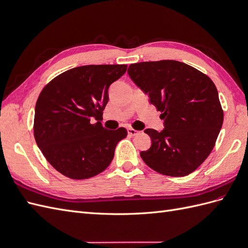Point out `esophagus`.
<instances>
[{
  "label": "esophagus",
  "mask_w": 248,
  "mask_h": 248,
  "mask_svg": "<svg viewBox=\"0 0 248 248\" xmlns=\"http://www.w3.org/2000/svg\"><path fill=\"white\" fill-rule=\"evenodd\" d=\"M127 132H128V134H129V136H131V137L137 136V134L139 133V131H138V130L131 128V127H129V128H127Z\"/></svg>",
  "instance_id": "34e87169"
}]
</instances>
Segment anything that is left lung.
Returning a JSON list of instances; mask_svg holds the SVG:
<instances>
[{"instance_id": "8db88e82", "label": "left lung", "mask_w": 248, "mask_h": 248, "mask_svg": "<svg viewBox=\"0 0 248 248\" xmlns=\"http://www.w3.org/2000/svg\"><path fill=\"white\" fill-rule=\"evenodd\" d=\"M131 80L161 112L164 128H148L152 145L140 157L159 174L183 177L211 153L223 122L218 92L211 78L174 60L128 67Z\"/></svg>"}]
</instances>
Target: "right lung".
I'll list each match as a JSON object with an SVG mask.
<instances>
[{
	"label": "right lung",
	"mask_w": 248,
	"mask_h": 248,
	"mask_svg": "<svg viewBox=\"0 0 248 248\" xmlns=\"http://www.w3.org/2000/svg\"><path fill=\"white\" fill-rule=\"evenodd\" d=\"M126 65H87L67 70L44 87L35 107L34 137L46 160L62 175L88 179L106 170L127 130H108L99 120L108 88Z\"/></svg>",
	"instance_id": "1"
}]
</instances>
